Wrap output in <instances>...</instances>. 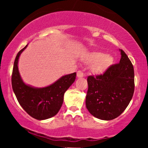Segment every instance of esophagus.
I'll use <instances>...</instances> for the list:
<instances>
[{"label": "esophagus", "mask_w": 148, "mask_h": 148, "mask_svg": "<svg viewBox=\"0 0 148 148\" xmlns=\"http://www.w3.org/2000/svg\"><path fill=\"white\" fill-rule=\"evenodd\" d=\"M84 74L81 71H78L77 72V77L78 78H81V77H84Z\"/></svg>", "instance_id": "esophagus-1"}]
</instances>
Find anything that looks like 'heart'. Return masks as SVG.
Here are the masks:
<instances>
[{
    "mask_svg": "<svg viewBox=\"0 0 148 148\" xmlns=\"http://www.w3.org/2000/svg\"><path fill=\"white\" fill-rule=\"evenodd\" d=\"M83 60L86 62H92V72L95 74H101L106 70L113 62V58L108 54L101 52H91L86 54Z\"/></svg>",
    "mask_w": 148,
    "mask_h": 148,
    "instance_id": "1",
    "label": "heart"
}]
</instances>
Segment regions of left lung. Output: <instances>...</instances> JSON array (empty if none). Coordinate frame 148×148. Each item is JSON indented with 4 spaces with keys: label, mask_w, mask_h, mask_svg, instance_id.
<instances>
[{
    "label": "left lung",
    "mask_w": 148,
    "mask_h": 148,
    "mask_svg": "<svg viewBox=\"0 0 148 148\" xmlns=\"http://www.w3.org/2000/svg\"><path fill=\"white\" fill-rule=\"evenodd\" d=\"M120 62L112 64L103 74L88 77L86 105L100 120H111L121 115L134 92V71L130 58L120 49Z\"/></svg>",
    "instance_id": "1"
}]
</instances>
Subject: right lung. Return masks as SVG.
I'll use <instances>...</instances> for the list:
<instances>
[{
    "instance_id": "1",
    "label": "right lung",
    "mask_w": 148,
    "mask_h": 148,
    "mask_svg": "<svg viewBox=\"0 0 148 148\" xmlns=\"http://www.w3.org/2000/svg\"><path fill=\"white\" fill-rule=\"evenodd\" d=\"M26 45L16 55L12 75V86L18 103L25 111L37 120H46L58 113L63 103L64 94L74 82L76 73L63 76L45 88H34L25 84L18 69L20 55Z\"/></svg>"
}]
</instances>
